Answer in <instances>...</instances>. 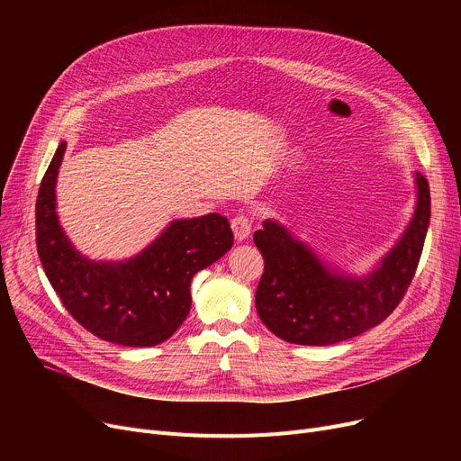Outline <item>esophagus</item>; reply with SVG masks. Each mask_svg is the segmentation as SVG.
Segmentation results:
<instances>
[{
  "instance_id": "1",
  "label": "esophagus",
  "mask_w": 461,
  "mask_h": 461,
  "mask_svg": "<svg viewBox=\"0 0 461 461\" xmlns=\"http://www.w3.org/2000/svg\"><path fill=\"white\" fill-rule=\"evenodd\" d=\"M231 230H233V235H235L237 243H243V240H247L250 237L252 222L249 221V216L239 214V216H235L233 221H231Z\"/></svg>"
}]
</instances>
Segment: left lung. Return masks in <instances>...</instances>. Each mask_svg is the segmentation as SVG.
<instances>
[{
	"label": "left lung",
	"mask_w": 461,
	"mask_h": 461,
	"mask_svg": "<svg viewBox=\"0 0 461 461\" xmlns=\"http://www.w3.org/2000/svg\"><path fill=\"white\" fill-rule=\"evenodd\" d=\"M415 185L413 218L365 276L325 263L285 226L265 221L254 233L265 263L256 289L263 325L289 344L330 346L389 318L413 280L429 226V186L419 172Z\"/></svg>",
	"instance_id": "left-lung-1"
}]
</instances>
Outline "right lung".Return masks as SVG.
<instances>
[{"mask_svg": "<svg viewBox=\"0 0 461 461\" xmlns=\"http://www.w3.org/2000/svg\"><path fill=\"white\" fill-rule=\"evenodd\" d=\"M65 149L61 141L35 205L42 269L70 316L96 338L131 348L162 344L188 316L192 276L231 249L228 218L218 212L183 218L129 259H89L70 243L56 211Z\"/></svg>", "mask_w": 461, "mask_h": 461, "instance_id": "right-lung-1", "label": "right lung"}]
</instances>
